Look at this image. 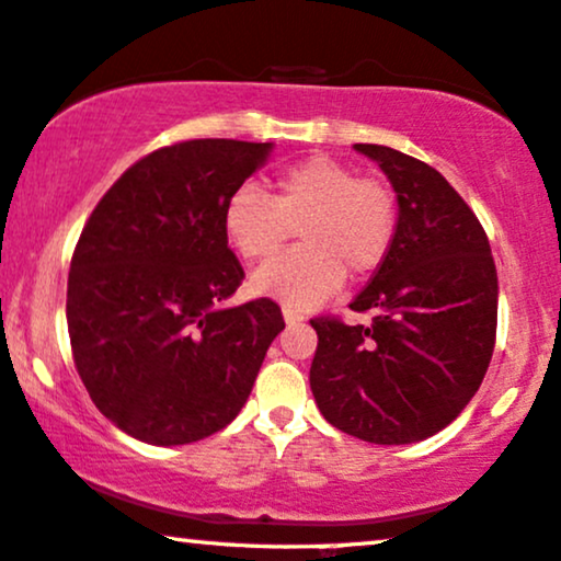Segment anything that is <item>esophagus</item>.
Returning a JSON list of instances; mask_svg holds the SVG:
<instances>
[{
    "label": "esophagus",
    "mask_w": 561,
    "mask_h": 561,
    "mask_svg": "<svg viewBox=\"0 0 561 561\" xmlns=\"http://www.w3.org/2000/svg\"><path fill=\"white\" fill-rule=\"evenodd\" d=\"M282 316H285V323L287 325H297V323H302V316L297 310H293V308H282Z\"/></svg>",
    "instance_id": "obj_1"
}]
</instances>
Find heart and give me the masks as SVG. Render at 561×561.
I'll return each instance as SVG.
<instances>
[{
  "label": "heart",
  "instance_id": "obj_1",
  "mask_svg": "<svg viewBox=\"0 0 561 561\" xmlns=\"http://www.w3.org/2000/svg\"><path fill=\"white\" fill-rule=\"evenodd\" d=\"M398 197L379 179L358 176L331 156H310L274 179L266 197L241 184L222 207V233L249 261H266L295 230L300 249L268 261L251 276V293L289 308H312L343 285L375 274L398 238Z\"/></svg>",
  "mask_w": 561,
  "mask_h": 561
}]
</instances>
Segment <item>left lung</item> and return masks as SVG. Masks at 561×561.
I'll use <instances>...</instances> for the list:
<instances>
[{
    "label": "left lung",
    "mask_w": 561,
    "mask_h": 561,
    "mask_svg": "<svg viewBox=\"0 0 561 561\" xmlns=\"http://www.w3.org/2000/svg\"><path fill=\"white\" fill-rule=\"evenodd\" d=\"M398 194V238L351 310L369 325L316 318L310 390L335 428L369 444H415L446 428L480 390L497 328L488 236L428 163L356 144Z\"/></svg>",
    "instance_id": "1"
}]
</instances>
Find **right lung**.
I'll use <instances>...</instances> for the list:
<instances>
[{
	"instance_id": "1",
	"label": "right lung",
	"mask_w": 561,
	"mask_h": 561,
	"mask_svg": "<svg viewBox=\"0 0 561 561\" xmlns=\"http://www.w3.org/2000/svg\"><path fill=\"white\" fill-rule=\"evenodd\" d=\"M274 144L203 138L159 148L94 207L71 259L66 320L89 398L153 446L226 428L249 400L279 305H226L243 268L222 207Z\"/></svg>"
}]
</instances>
